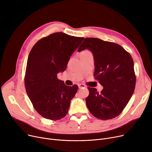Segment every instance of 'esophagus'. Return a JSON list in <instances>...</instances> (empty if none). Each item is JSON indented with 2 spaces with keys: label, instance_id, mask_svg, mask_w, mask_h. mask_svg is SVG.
I'll list each match as a JSON object with an SVG mask.
<instances>
[{
  "label": "esophagus",
  "instance_id": "1",
  "mask_svg": "<svg viewBox=\"0 0 152 152\" xmlns=\"http://www.w3.org/2000/svg\"><path fill=\"white\" fill-rule=\"evenodd\" d=\"M85 87H86L85 85H83V84H78V88L80 89L83 88H85Z\"/></svg>",
  "mask_w": 152,
  "mask_h": 152
}]
</instances>
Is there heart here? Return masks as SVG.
<instances>
[{"label": "heart", "instance_id": "1", "mask_svg": "<svg viewBox=\"0 0 152 152\" xmlns=\"http://www.w3.org/2000/svg\"><path fill=\"white\" fill-rule=\"evenodd\" d=\"M84 52H85V51H84Z\"/></svg>", "mask_w": 152, "mask_h": 152}]
</instances>
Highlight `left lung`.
Returning <instances> with one entry per match:
<instances>
[{"instance_id": "left-lung-1", "label": "left lung", "mask_w": 152, "mask_h": 152, "mask_svg": "<svg viewBox=\"0 0 152 152\" xmlns=\"http://www.w3.org/2000/svg\"><path fill=\"white\" fill-rule=\"evenodd\" d=\"M86 49L94 57L93 76L103 86L101 93L88 87L86 106L99 119H113L123 111L134 93L136 76L133 59L121 46L98 38H85L78 52Z\"/></svg>"}]
</instances>
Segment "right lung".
Here are the masks:
<instances>
[{"mask_svg":"<svg viewBox=\"0 0 152 152\" xmlns=\"http://www.w3.org/2000/svg\"><path fill=\"white\" fill-rule=\"evenodd\" d=\"M83 39L54 33L39 40L29 54L25 89L35 110L43 118L57 121L67 114L78 86L66 85L57 74L66 70L71 55Z\"/></svg>","mask_w":152,"mask_h":152,"instance_id":"1","label":"right lung"}]
</instances>
